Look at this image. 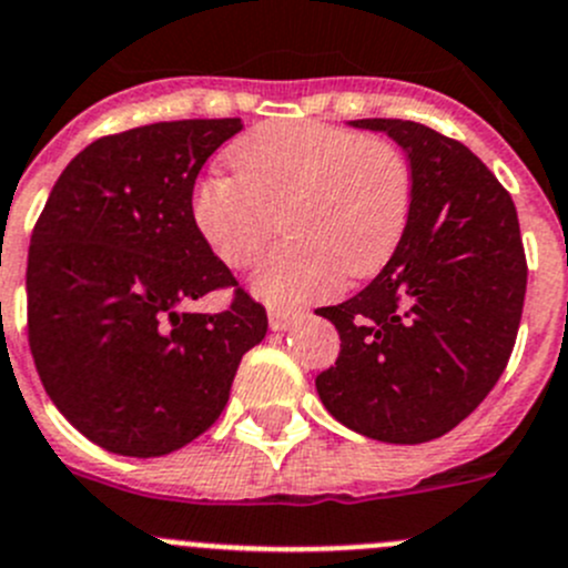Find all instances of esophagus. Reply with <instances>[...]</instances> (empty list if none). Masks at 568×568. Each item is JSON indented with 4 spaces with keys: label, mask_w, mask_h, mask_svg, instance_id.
<instances>
[{
    "label": "esophagus",
    "mask_w": 568,
    "mask_h": 568,
    "mask_svg": "<svg viewBox=\"0 0 568 568\" xmlns=\"http://www.w3.org/2000/svg\"><path fill=\"white\" fill-rule=\"evenodd\" d=\"M296 313L294 311H280V307H272L268 311V327L274 329V333H283V329H288L291 324H294Z\"/></svg>",
    "instance_id": "obj_1"
}]
</instances>
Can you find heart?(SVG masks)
Masks as SVG:
<instances>
[{
	"mask_svg": "<svg viewBox=\"0 0 568 568\" xmlns=\"http://www.w3.org/2000/svg\"><path fill=\"white\" fill-rule=\"evenodd\" d=\"M235 174L194 185L191 219L213 255L246 268L283 222L288 241L255 272L274 305L313 300L377 274L402 244L413 174L396 146L322 121H268L227 152Z\"/></svg>",
	"mask_w": 568,
	"mask_h": 568,
	"instance_id": "obj_1",
	"label": "heart"
}]
</instances>
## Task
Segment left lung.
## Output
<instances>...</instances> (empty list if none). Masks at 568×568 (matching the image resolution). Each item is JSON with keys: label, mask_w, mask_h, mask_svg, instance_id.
Returning <instances> with one entry per match:
<instances>
[{"label": "left lung", "mask_w": 568, "mask_h": 568, "mask_svg": "<svg viewBox=\"0 0 568 568\" xmlns=\"http://www.w3.org/2000/svg\"><path fill=\"white\" fill-rule=\"evenodd\" d=\"M385 132L413 174L402 244L352 300L318 307L341 355L316 377L318 399L349 430L424 444L458 427L508 366L527 291L514 200L460 141L402 119H357Z\"/></svg>", "instance_id": "1"}]
</instances>
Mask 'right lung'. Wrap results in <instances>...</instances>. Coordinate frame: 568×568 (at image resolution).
Instances as JSON below:
<instances>
[{
	"instance_id": "add662e5",
	"label": "right lung",
	"mask_w": 568,
	"mask_h": 568,
	"mask_svg": "<svg viewBox=\"0 0 568 568\" xmlns=\"http://www.w3.org/2000/svg\"><path fill=\"white\" fill-rule=\"evenodd\" d=\"M241 119L158 121L93 141L54 183L27 257L30 349L49 399L108 453L161 458L222 416L268 318L191 219L196 174Z\"/></svg>"
}]
</instances>
